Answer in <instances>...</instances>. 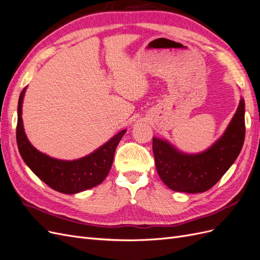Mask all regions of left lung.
<instances>
[{
    "instance_id": "8db88e82",
    "label": "left lung",
    "mask_w": 260,
    "mask_h": 260,
    "mask_svg": "<svg viewBox=\"0 0 260 260\" xmlns=\"http://www.w3.org/2000/svg\"><path fill=\"white\" fill-rule=\"evenodd\" d=\"M245 103L241 98L237 112L223 135L205 151L182 153L166 140L153 137L152 150L158 176L170 189L200 193L211 189L237 160L245 138Z\"/></svg>"
}]
</instances>
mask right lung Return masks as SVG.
<instances>
[{
	"mask_svg": "<svg viewBox=\"0 0 260 260\" xmlns=\"http://www.w3.org/2000/svg\"><path fill=\"white\" fill-rule=\"evenodd\" d=\"M24 91L26 87L22 89L18 100V121L16 128L17 146L24 163L48 187L61 193H79L102 183L110 172L115 149L126 129L121 131L96 151L79 160H57L38 151L26 136L21 118Z\"/></svg>",
	"mask_w": 260,
	"mask_h": 260,
	"instance_id": "right-lung-1",
	"label": "right lung"
}]
</instances>
